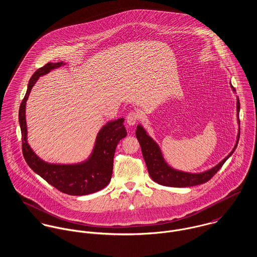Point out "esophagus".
<instances>
[{
    "instance_id": "obj_1",
    "label": "esophagus",
    "mask_w": 257,
    "mask_h": 257,
    "mask_svg": "<svg viewBox=\"0 0 257 257\" xmlns=\"http://www.w3.org/2000/svg\"><path fill=\"white\" fill-rule=\"evenodd\" d=\"M140 119V114L136 111H131L128 112L127 116H126V122L130 124V125H135L138 120Z\"/></svg>"
}]
</instances>
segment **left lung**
Here are the masks:
<instances>
[{"label":"left lung","instance_id":"obj_1","mask_svg":"<svg viewBox=\"0 0 257 257\" xmlns=\"http://www.w3.org/2000/svg\"><path fill=\"white\" fill-rule=\"evenodd\" d=\"M230 87L232 91L235 92V89L231 86V83H230ZM236 98H237L236 99V115H237V121L239 125L238 113L240 109V104H239L238 97ZM136 135L142 147L143 156L147 164L148 173L152 178V180L163 186L181 188V187H191V186L206 183L220 170V167L231 156V154L234 152L235 148L237 147L239 135H240V126L238 127L236 143L234 145V147L232 148V150L229 152V154L226 157H224L216 166L201 173L184 172V171L174 169L173 167L168 165V163L165 161L162 155L160 147H158V145L153 141L152 138L148 136L147 131L144 128L142 124H139L137 126Z\"/></svg>","mask_w":257,"mask_h":257}]
</instances>
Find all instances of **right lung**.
<instances>
[{
  "label": "right lung",
  "instance_id": "right-lung-1",
  "mask_svg": "<svg viewBox=\"0 0 257 257\" xmlns=\"http://www.w3.org/2000/svg\"><path fill=\"white\" fill-rule=\"evenodd\" d=\"M62 65H65V63L49 62L37 70L29 82L26 96L19 111L23 154L28 165L47 183L60 192L71 196L88 195L102 190L110 181L115 147L120 140L126 137V131L123 125L124 118L119 117L110 120L100 130L91 155L83 162L76 164H53L40 159L28 143L26 105L38 78Z\"/></svg>",
  "mask_w": 257,
  "mask_h": 257
}]
</instances>
